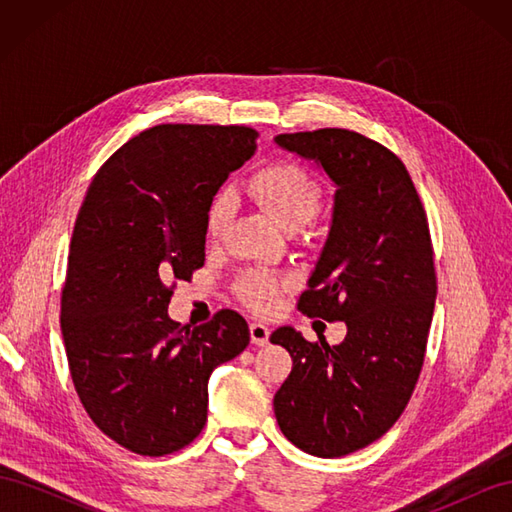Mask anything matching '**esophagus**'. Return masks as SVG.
<instances>
[{
	"label": "esophagus",
	"mask_w": 512,
	"mask_h": 512,
	"mask_svg": "<svg viewBox=\"0 0 512 512\" xmlns=\"http://www.w3.org/2000/svg\"><path fill=\"white\" fill-rule=\"evenodd\" d=\"M269 335H271L269 327H265V324H262V322H252V324H250V337H252V344H256V346H265V344L269 342Z\"/></svg>",
	"instance_id": "esophagus-1"
}]
</instances>
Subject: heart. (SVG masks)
I'll return each mask as SVG.
<instances>
[{"instance_id":"b5f03b06","label":"heart","mask_w":512,"mask_h":512,"mask_svg":"<svg viewBox=\"0 0 512 512\" xmlns=\"http://www.w3.org/2000/svg\"><path fill=\"white\" fill-rule=\"evenodd\" d=\"M252 196L258 200L271 218L284 228H299L312 220L320 205V185L309 173L292 162H271L258 168L247 181ZM235 198L222 190L213 198L207 211V235L218 237L226 228ZM290 286L286 275L271 271H247L237 282V297L258 314H269L280 303L282 292Z\"/></svg>"}]
</instances>
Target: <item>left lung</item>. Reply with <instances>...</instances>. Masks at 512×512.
Returning <instances> with one entry per match:
<instances>
[{"mask_svg":"<svg viewBox=\"0 0 512 512\" xmlns=\"http://www.w3.org/2000/svg\"><path fill=\"white\" fill-rule=\"evenodd\" d=\"M337 185L327 243L301 294L309 318L346 322L339 346L292 327L271 342L292 356L273 397L277 425L301 451L344 457L376 442L408 406L436 305L427 215L393 151L342 128L275 136Z\"/></svg>","mask_w":512,"mask_h":512,"instance_id":"obj_1","label":"left lung"}]
</instances>
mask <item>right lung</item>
I'll return each instance as SVG.
<instances>
[{"label":"right lung","instance_id":"right-lung-1","mask_svg":"<svg viewBox=\"0 0 512 512\" xmlns=\"http://www.w3.org/2000/svg\"><path fill=\"white\" fill-rule=\"evenodd\" d=\"M256 138L245 126H153L102 164L76 218L61 290L72 382L91 421L136 455L188 446L207 423L211 371L250 344L232 309L190 331L168 303L205 265L213 196Z\"/></svg>","mask_w":512,"mask_h":512}]
</instances>
